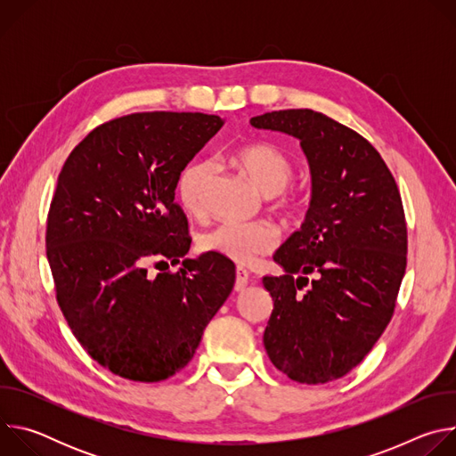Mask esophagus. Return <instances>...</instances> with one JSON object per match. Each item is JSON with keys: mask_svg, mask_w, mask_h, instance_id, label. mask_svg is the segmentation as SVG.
<instances>
[{"mask_svg": "<svg viewBox=\"0 0 456 456\" xmlns=\"http://www.w3.org/2000/svg\"><path fill=\"white\" fill-rule=\"evenodd\" d=\"M248 283V271H245L243 267L236 269V283H234V290L241 292Z\"/></svg>", "mask_w": 456, "mask_h": 456, "instance_id": "1", "label": "esophagus"}]
</instances>
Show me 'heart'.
<instances>
[{"instance_id": "heart-1", "label": "heart", "mask_w": 456, "mask_h": 456, "mask_svg": "<svg viewBox=\"0 0 456 456\" xmlns=\"http://www.w3.org/2000/svg\"><path fill=\"white\" fill-rule=\"evenodd\" d=\"M234 162L265 194L281 192L294 176L290 159L274 144L257 142L243 146L234 153ZM213 164L194 160L187 164L176 182L180 204L191 215H204L208 191L213 180ZM297 208V202H287ZM278 243V231L269 222H222L202 236V247L236 264L247 265L259 256L271 252Z\"/></svg>"}]
</instances>
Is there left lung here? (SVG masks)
I'll use <instances>...</instances> for the list:
<instances>
[{
  "mask_svg": "<svg viewBox=\"0 0 456 456\" xmlns=\"http://www.w3.org/2000/svg\"><path fill=\"white\" fill-rule=\"evenodd\" d=\"M250 124L296 137L312 175L305 222L274 254L285 274L264 278L274 301L264 345L292 380L324 384L355 368L394 315L408 252L401 192L379 151L327 115L280 110Z\"/></svg>",
  "mask_w": 456,
  "mask_h": 456,
  "instance_id": "obj_1",
  "label": "left lung"
}]
</instances>
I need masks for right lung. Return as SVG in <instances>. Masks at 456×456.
Returning a JSON list of instances; mask_svg holds the SVG:
<instances>
[{
    "label": "right lung",
    "instance_id": "right-lung-1",
    "mask_svg": "<svg viewBox=\"0 0 456 456\" xmlns=\"http://www.w3.org/2000/svg\"><path fill=\"white\" fill-rule=\"evenodd\" d=\"M222 126L185 111L118 117L59 173L46 220L55 297L81 346L118 377L159 382L180 371L234 287V264L215 252L184 257L178 273L150 279L145 269L187 254L176 182Z\"/></svg>",
    "mask_w": 456,
    "mask_h": 456
}]
</instances>
